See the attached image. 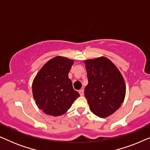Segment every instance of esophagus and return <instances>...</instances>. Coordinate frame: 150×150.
Wrapping results in <instances>:
<instances>
[{
	"label": "esophagus",
	"mask_w": 150,
	"mask_h": 150,
	"mask_svg": "<svg viewBox=\"0 0 150 150\" xmlns=\"http://www.w3.org/2000/svg\"><path fill=\"white\" fill-rule=\"evenodd\" d=\"M79 92L80 95H81V96H83V95H84V90H83V89L79 90Z\"/></svg>",
	"instance_id": "1"
}]
</instances>
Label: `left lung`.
<instances>
[{
    "instance_id": "8db88e82",
    "label": "left lung",
    "mask_w": 150,
    "mask_h": 150,
    "mask_svg": "<svg viewBox=\"0 0 150 150\" xmlns=\"http://www.w3.org/2000/svg\"><path fill=\"white\" fill-rule=\"evenodd\" d=\"M88 85L85 96L90 110L99 117H106L120 107L126 95V85L115 65L102 57L85 61Z\"/></svg>"
}]
</instances>
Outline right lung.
Here are the masks:
<instances>
[{
  "mask_svg": "<svg viewBox=\"0 0 150 150\" xmlns=\"http://www.w3.org/2000/svg\"><path fill=\"white\" fill-rule=\"evenodd\" d=\"M74 61L56 57L42 67L33 80V95L37 106L49 115H62L80 96L73 89L68 73Z\"/></svg>",
  "mask_w": 150,
  "mask_h": 150,
  "instance_id": "add662e5",
  "label": "right lung"
}]
</instances>
